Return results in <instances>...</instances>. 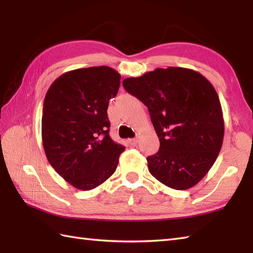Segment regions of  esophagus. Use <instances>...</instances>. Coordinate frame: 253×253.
<instances>
[{
	"instance_id": "obj_1",
	"label": "esophagus",
	"mask_w": 253,
	"mask_h": 253,
	"mask_svg": "<svg viewBox=\"0 0 253 253\" xmlns=\"http://www.w3.org/2000/svg\"><path fill=\"white\" fill-rule=\"evenodd\" d=\"M127 142H128V144H129V146H136L137 142H138V139H137V138H131V139H128Z\"/></svg>"
}]
</instances>
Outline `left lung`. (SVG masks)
Wrapping results in <instances>:
<instances>
[{"label":"left lung","instance_id":"left-lung-1","mask_svg":"<svg viewBox=\"0 0 253 253\" xmlns=\"http://www.w3.org/2000/svg\"><path fill=\"white\" fill-rule=\"evenodd\" d=\"M124 88L148 107L160 150L148 157L149 171L165 186L197 185L221 151L224 118L212 84L184 67L157 68L124 79Z\"/></svg>","mask_w":253,"mask_h":253}]
</instances>
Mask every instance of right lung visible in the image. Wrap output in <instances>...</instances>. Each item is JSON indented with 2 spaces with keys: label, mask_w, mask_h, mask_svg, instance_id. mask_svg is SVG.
Instances as JSON below:
<instances>
[{
  "label": "right lung",
  "mask_w": 253,
  "mask_h": 253,
  "mask_svg": "<svg viewBox=\"0 0 253 253\" xmlns=\"http://www.w3.org/2000/svg\"><path fill=\"white\" fill-rule=\"evenodd\" d=\"M121 75L109 66L75 69L47 90L42 115L46 159L79 190H91L114 173L125 150L110 137L109 101L117 94Z\"/></svg>",
  "instance_id": "1"
}]
</instances>
